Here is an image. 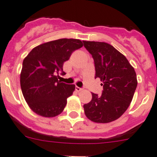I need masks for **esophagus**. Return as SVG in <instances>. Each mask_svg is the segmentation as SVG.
Here are the masks:
<instances>
[{
	"label": "esophagus",
	"instance_id": "obj_1",
	"mask_svg": "<svg viewBox=\"0 0 157 157\" xmlns=\"http://www.w3.org/2000/svg\"><path fill=\"white\" fill-rule=\"evenodd\" d=\"M75 90H76V91L80 92V91H82V90H83V89L80 88V87H79V86H75Z\"/></svg>",
	"mask_w": 157,
	"mask_h": 157
}]
</instances>
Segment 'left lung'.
I'll list each match as a JSON object with an SVG mask.
<instances>
[{"mask_svg": "<svg viewBox=\"0 0 157 157\" xmlns=\"http://www.w3.org/2000/svg\"><path fill=\"white\" fill-rule=\"evenodd\" d=\"M94 59L95 78L102 81L101 95L92 93L91 101L83 105L86 117L107 123L120 118L129 106L136 90L134 67L113 46L105 42L83 41Z\"/></svg>", "mask_w": 157, "mask_h": 157, "instance_id": "obj_1", "label": "left lung"}]
</instances>
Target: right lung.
I'll list each match as a JSON object with an SVG mask.
<instances>
[{"instance_id": "1", "label": "right lung", "mask_w": 157, "mask_h": 157, "mask_svg": "<svg viewBox=\"0 0 157 157\" xmlns=\"http://www.w3.org/2000/svg\"><path fill=\"white\" fill-rule=\"evenodd\" d=\"M83 46L80 40L59 39L34 47L25 58L20 74L21 89L34 113L53 117L63 111L75 85L62 83L58 77L60 72L62 75L65 74L64 62Z\"/></svg>"}]
</instances>
